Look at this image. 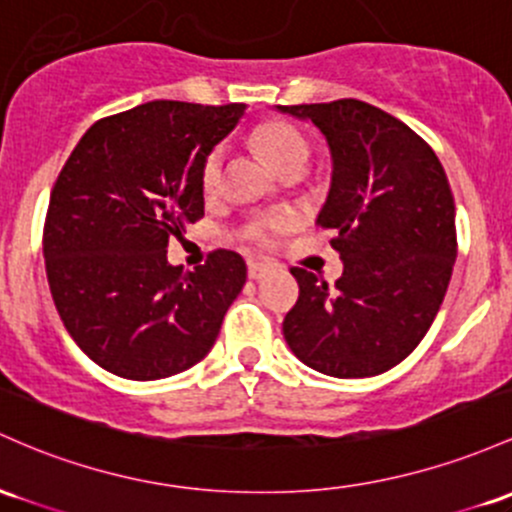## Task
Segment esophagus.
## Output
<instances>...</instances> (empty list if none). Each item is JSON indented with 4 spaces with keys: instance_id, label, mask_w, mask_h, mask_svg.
Segmentation results:
<instances>
[{
    "instance_id": "34e87169",
    "label": "esophagus",
    "mask_w": 512,
    "mask_h": 512,
    "mask_svg": "<svg viewBox=\"0 0 512 512\" xmlns=\"http://www.w3.org/2000/svg\"><path fill=\"white\" fill-rule=\"evenodd\" d=\"M267 272H269V265H265V262H250V265H247V277L255 279V282L265 277Z\"/></svg>"
}]
</instances>
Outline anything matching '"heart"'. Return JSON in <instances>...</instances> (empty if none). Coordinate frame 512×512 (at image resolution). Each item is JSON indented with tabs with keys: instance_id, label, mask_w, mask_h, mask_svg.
<instances>
[{
	"instance_id": "1",
	"label": "heart",
	"mask_w": 512,
	"mask_h": 512,
	"mask_svg": "<svg viewBox=\"0 0 512 512\" xmlns=\"http://www.w3.org/2000/svg\"><path fill=\"white\" fill-rule=\"evenodd\" d=\"M252 143L260 150L262 157L269 162V167L277 172L289 170V167L303 165L308 162V143L301 136L299 128H294L286 121H267L260 123L252 133ZM221 167H223V153L221 150H213L206 157L204 174H201V182L206 189H213L221 179ZM284 226V218H267L260 223V233H269V230H277Z\"/></svg>"
}]
</instances>
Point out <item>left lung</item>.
I'll list each match as a JSON object with an SVG mask.
<instances>
[{
  "label": "left lung",
  "instance_id": "left-lung-1",
  "mask_svg": "<svg viewBox=\"0 0 512 512\" xmlns=\"http://www.w3.org/2000/svg\"><path fill=\"white\" fill-rule=\"evenodd\" d=\"M311 121L333 162L316 226L333 230L335 286L294 267L299 301L284 338L320 374L389 372L425 338L457 260L454 199L440 160L418 133L359 99L277 106Z\"/></svg>",
  "mask_w": 512,
  "mask_h": 512
}]
</instances>
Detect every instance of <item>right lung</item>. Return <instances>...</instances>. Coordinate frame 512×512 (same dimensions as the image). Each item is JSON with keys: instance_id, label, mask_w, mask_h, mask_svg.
<instances>
[{"instance_id": "obj_1", "label": "right lung", "mask_w": 512, "mask_h": 512, "mask_svg": "<svg viewBox=\"0 0 512 512\" xmlns=\"http://www.w3.org/2000/svg\"><path fill=\"white\" fill-rule=\"evenodd\" d=\"M245 104L157 99L101 119L50 192L43 257L55 308L106 372L155 381L201 362L247 279L216 250L194 272L167 262L170 238L204 216L206 157Z\"/></svg>"}]
</instances>
